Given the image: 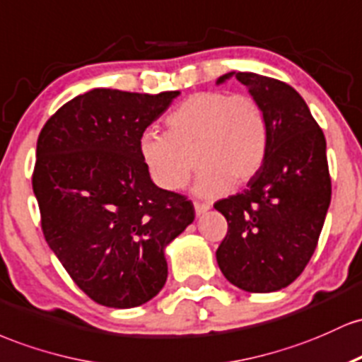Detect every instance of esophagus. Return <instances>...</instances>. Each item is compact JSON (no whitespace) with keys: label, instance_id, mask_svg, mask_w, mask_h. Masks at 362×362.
Listing matches in <instances>:
<instances>
[{"label":"esophagus","instance_id":"esophagus-1","mask_svg":"<svg viewBox=\"0 0 362 362\" xmlns=\"http://www.w3.org/2000/svg\"><path fill=\"white\" fill-rule=\"evenodd\" d=\"M206 210H210V203L194 202V212H197V215H202V214H205Z\"/></svg>","mask_w":362,"mask_h":362}]
</instances>
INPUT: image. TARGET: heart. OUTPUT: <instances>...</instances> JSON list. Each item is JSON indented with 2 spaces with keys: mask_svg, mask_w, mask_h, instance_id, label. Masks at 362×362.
Returning <instances> with one entry per match:
<instances>
[{
  "mask_svg": "<svg viewBox=\"0 0 362 362\" xmlns=\"http://www.w3.org/2000/svg\"><path fill=\"white\" fill-rule=\"evenodd\" d=\"M168 133L144 132L138 156L150 180L177 192L200 168L197 189L218 197L229 186L245 185L262 169L270 144L265 107L251 93L206 90L189 95L165 117Z\"/></svg>",
  "mask_w": 362,
  "mask_h": 362,
  "instance_id": "1",
  "label": "heart"
}]
</instances>
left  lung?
<instances>
[{
	"label": "left lung",
	"mask_w": 362,
	"mask_h": 362,
	"mask_svg": "<svg viewBox=\"0 0 362 362\" xmlns=\"http://www.w3.org/2000/svg\"><path fill=\"white\" fill-rule=\"evenodd\" d=\"M235 76L269 116L270 144L262 169L243 193L215 203L227 221L217 247L224 277L247 292H274L294 282L315 253L332 198L327 140L291 85L257 73Z\"/></svg>",
	"instance_id": "1"
}]
</instances>
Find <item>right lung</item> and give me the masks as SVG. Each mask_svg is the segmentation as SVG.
I'll return each mask as SVG.
<instances>
[{"label":"right lung","instance_id":"add662e5","mask_svg":"<svg viewBox=\"0 0 362 362\" xmlns=\"http://www.w3.org/2000/svg\"><path fill=\"white\" fill-rule=\"evenodd\" d=\"M177 93L93 88L39 133L32 188L44 238L103 306L135 308L159 294L164 247L194 218L192 200L153 185L138 156V138Z\"/></svg>","mask_w":362,"mask_h":362}]
</instances>
